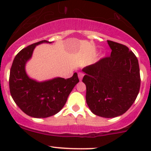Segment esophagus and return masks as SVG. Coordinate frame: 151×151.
I'll return each mask as SVG.
<instances>
[{"instance_id": "1", "label": "esophagus", "mask_w": 151, "mask_h": 151, "mask_svg": "<svg viewBox=\"0 0 151 151\" xmlns=\"http://www.w3.org/2000/svg\"><path fill=\"white\" fill-rule=\"evenodd\" d=\"M83 75H84V74H83V73H81V72H79V73H78V77H79V79H80V81H81L82 79H83Z\"/></svg>"}]
</instances>
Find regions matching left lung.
<instances>
[{"instance_id":"1","label":"left lung","mask_w":151,"mask_h":151,"mask_svg":"<svg viewBox=\"0 0 151 151\" xmlns=\"http://www.w3.org/2000/svg\"><path fill=\"white\" fill-rule=\"evenodd\" d=\"M109 57L85 67L86 102L91 112L103 118L120 116L131 107L139 91L140 74L136 55L127 47L107 41Z\"/></svg>"}]
</instances>
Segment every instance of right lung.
Segmentation results:
<instances>
[{
	"instance_id": "add662e5",
	"label": "right lung",
	"mask_w": 151,
	"mask_h": 151,
	"mask_svg": "<svg viewBox=\"0 0 151 151\" xmlns=\"http://www.w3.org/2000/svg\"><path fill=\"white\" fill-rule=\"evenodd\" d=\"M42 43L52 42L42 40L22 49L14 59L9 75L10 93L14 102L26 115L36 118H48L60 112L79 83L77 73L66 80L56 77L44 82L28 77L25 64L36 46Z\"/></svg>"
}]
</instances>
